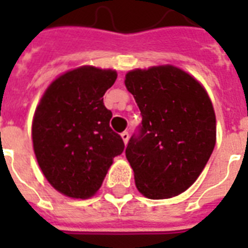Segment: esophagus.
<instances>
[{"label": "esophagus", "mask_w": 248, "mask_h": 248, "mask_svg": "<svg viewBox=\"0 0 248 248\" xmlns=\"http://www.w3.org/2000/svg\"><path fill=\"white\" fill-rule=\"evenodd\" d=\"M121 138H122V140H124V144H127L128 138H130V135H128L127 131H124V132H122V134H121Z\"/></svg>", "instance_id": "1"}]
</instances>
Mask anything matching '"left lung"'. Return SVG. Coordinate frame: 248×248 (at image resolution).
I'll list each match as a JSON object with an SVG mask.
<instances>
[{
  "instance_id": "obj_1",
  "label": "left lung",
  "mask_w": 248,
  "mask_h": 248,
  "mask_svg": "<svg viewBox=\"0 0 248 248\" xmlns=\"http://www.w3.org/2000/svg\"><path fill=\"white\" fill-rule=\"evenodd\" d=\"M124 85L141 113L126 148L136 188L151 200L185 192L215 147L216 118L207 93L171 65L128 72Z\"/></svg>"
}]
</instances>
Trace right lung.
Listing matches in <instances>:
<instances>
[{
  "label": "right lung",
  "mask_w": 248,
  "mask_h": 248,
  "mask_svg": "<svg viewBox=\"0 0 248 248\" xmlns=\"http://www.w3.org/2000/svg\"><path fill=\"white\" fill-rule=\"evenodd\" d=\"M114 71L81 67L50 85L34 113L33 148L45 177L60 193L89 198L101 186L124 143L109 126L103 96Z\"/></svg>",
  "instance_id": "right-lung-1"
}]
</instances>
